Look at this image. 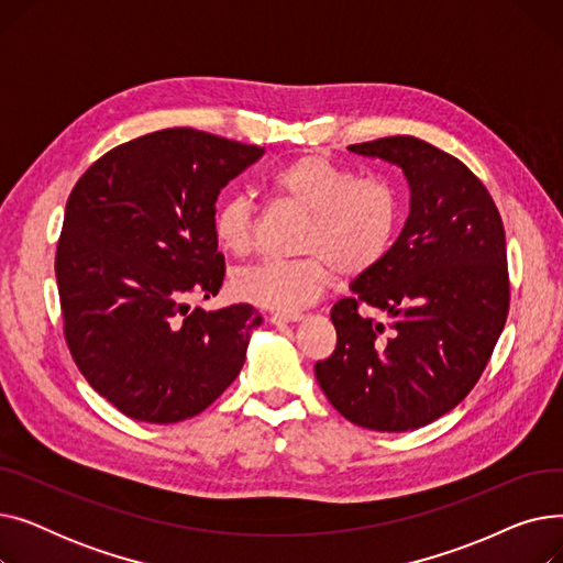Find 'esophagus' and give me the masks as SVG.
Returning a JSON list of instances; mask_svg holds the SVG:
<instances>
[{
    "instance_id": "obj_1",
    "label": "esophagus",
    "mask_w": 563,
    "mask_h": 563,
    "mask_svg": "<svg viewBox=\"0 0 563 563\" xmlns=\"http://www.w3.org/2000/svg\"><path fill=\"white\" fill-rule=\"evenodd\" d=\"M274 327H285V323H297L303 321V314H272L269 319Z\"/></svg>"
}]
</instances>
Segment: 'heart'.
Returning <instances> with one entry per match:
<instances>
[{"label":"heart","instance_id":"1","mask_svg":"<svg viewBox=\"0 0 563 563\" xmlns=\"http://www.w3.org/2000/svg\"><path fill=\"white\" fill-rule=\"evenodd\" d=\"M269 194L308 214L301 236L303 260H262L236 272L232 289L240 299L276 312L312 306L335 272L361 276L393 246L399 198L383 180H358L356 173L321 155L291 159L266 177ZM221 249L246 257L255 249V219L246 198L225 200L214 217Z\"/></svg>","mask_w":563,"mask_h":563}]
</instances>
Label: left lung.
<instances>
[{
	"instance_id": "1",
	"label": "left lung",
	"mask_w": 563,
	"mask_h": 563,
	"mask_svg": "<svg viewBox=\"0 0 563 563\" xmlns=\"http://www.w3.org/2000/svg\"><path fill=\"white\" fill-rule=\"evenodd\" d=\"M349 151L404 173L408 217L386 257L353 278V297L333 306L338 346L314 376L349 422L412 431L465 399L505 329V228L477 175L431 143L388 136ZM367 307L394 319L388 336Z\"/></svg>"
}]
</instances>
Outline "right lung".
Returning a JSON list of instances; mask_svg holds the SVG:
<instances>
[{
    "mask_svg": "<svg viewBox=\"0 0 563 563\" xmlns=\"http://www.w3.org/2000/svg\"><path fill=\"white\" fill-rule=\"evenodd\" d=\"M264 147L173 128L113 147L75 185L56 249L66 340L91 388L128 418L173 424L242 372L262 314L217 297L221 189Z\"/></svg>",
    "mask_w": 563,
    "mask_h": 563,
    "instance_id": "obj_1",
    "label": "right lung"
}]
</instances>
